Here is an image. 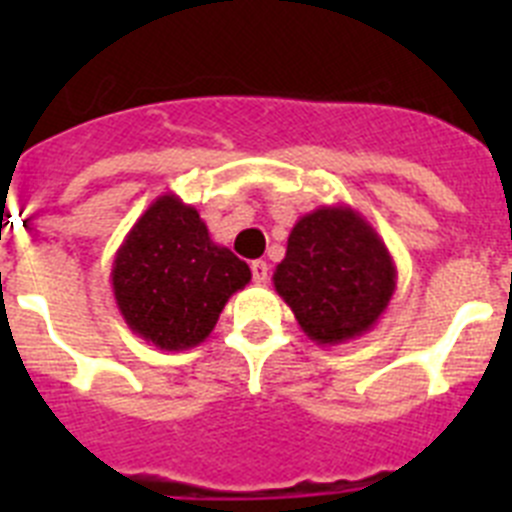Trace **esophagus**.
<instances>
[{
  "mask_svg": "<svg viewBox=\"0 0 512 512\" xmlns=\"http://www.w3.org/2000/svg\"><path fill=\"white\" fill-rule=\"evenodd\" d=\"M251 274H253V282L256 284H264L269 279V264L266 261H253L251 264Z\"/></svg>",
  "mask_w": 512,
  "mask_h": 512,
  "instance_id": "1",
  "label": "esophagus"
}]
</instances>
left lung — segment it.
Wrapping results in <instances>:
<instances>
[{"instance_id":"1","label":"left lung","mask_w":512,"mask_h":512,"mask_svg":"<svg viewBox=\"0 0 512 512\" xmlns=\"http://www.w3.org/2000/svg\"><path fill=\"white\" fill-rule=\"evenodd\" d=\"M271 282L310 341L338 346L379 323L395 295L397 269L361 212L323 205L297 220Z\"/></svg>"}]
</instances>
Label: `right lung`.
<instances>
[{
  "instance_id": "add662e5",
  "label": "right lung",
  "mask_w": 512,
  "mask_h": 512,
  "mask_svg": "<svg viewBox=\"0 0 512 512\" xmlns=\"http://www.w3.org/2000/svg\"><path fill=\"white\" fill-rule=\"evenodd\" d=\"M112 292L128 328L161 351L200 346L251 269L217 246L205 220L166 192L135 220L112 261Z\"/></svg>"
}]
</instances>
